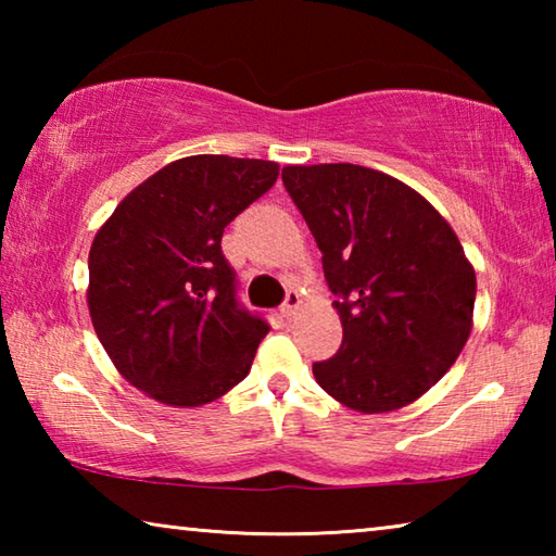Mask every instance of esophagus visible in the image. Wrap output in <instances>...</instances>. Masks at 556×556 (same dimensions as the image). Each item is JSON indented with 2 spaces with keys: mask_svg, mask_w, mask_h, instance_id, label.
<instances>
[{
  "mask_svg": "<svg viewBox=\"0 0 556 556\" xmlns=\"http://www.w3.org/2000/svg\"><path fill=\"white\" fill-rule=\"evenodd\" d=\"M301 308V294L296 289L287 291V299H285V306H281V314H285V318H294L299 314Z\"/></svg>",
  "mask_w": 556,
  "mask_h": 556,
  "instance_id": "esophagus-1",
  "label": "esophagus"
}]
</instances>
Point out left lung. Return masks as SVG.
<instances>
[{
  "label": "left lung",
  "instance_id": "left-lung-1",
  "mask_svg": "<svg viewBox=\"0 0 556 556\" xmlns=\"http://www.w3.org/2000/svg\"><path fill=\"white\" fill-rule=\"evenodd\" d=\"M324 255L343 343L314 378L348 409L382 414L444 378L473 328L476 269L425 195L355 164L281 168Z\"/></svg>",
  "mask_w": 556,
  "mask_h": 556
}]
</instances>
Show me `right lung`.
<instances>
[{
  "label": "right lung",
  "mask_w": 556,
  "mask_h": 556,
  "mask_svg": "<svg viewBox=\"0 0 556 556\" xmlns=\"http://www.w3.org/2000/svg\"><path fill=\"white\" fill-rule=\"evenodd\" d=\"M277 162L195 154L119 201L90 244V321L112 365L168 407L248 378L269 326L238 306L223 230L275 186Z\"/></svg>",
  "instance_id": "right-lung-1"
}]
</instances>
